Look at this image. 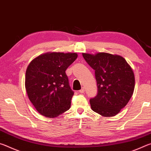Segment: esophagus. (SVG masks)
<instances>
[{
	"label": "esophagus",
	"instance_id": "esophagus-1",
	"mask_svg": "<svg viewBox=\"0 0 151 151\" xmlns=\"http://www.w3.org/2000/svg\"><path fill=\"white\" fill-rule=\"evenodd\" d=\"M79 93H85V88H84V87L82 88L81 90L79 91Z\"/></svg>",
	"mask_w": 151,
	"mask_h": 151
}]
</instances>
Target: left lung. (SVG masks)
<instances>
[{
	"label": "left lung",
	"instance_id": "1",
	"mask_svg": "<svg viewBox=\"0 0 151 151\" xmlns=\"http://www.w3.org/2000/svg\"><path fill=\"white\" fill-rule=\"evenodd\" d=\"M83 58L95 70L98 93L90 99L93 111L106 117L115 116L129 103L135 81L132 68L121 56L106 52L83 53Z\"/></svg>",
	"mask_w": 151,
	"mask_h": 151
}]
</instances>
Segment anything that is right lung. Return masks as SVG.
<instances>
[{"mask_svg":"<svg viewBox=\"0 0 151 151\" xmlns=\"http://www.w3.org/2000/svg\"><path fill=\"white\" fill-rule=\"evenodd\" d=\"M77 57L75 52H47L30 63L25 88L29 100L40 114L55 118L70 109L74 92L65 70Z\"/></svg>","mask_w":151,"mask_h":151,"instance_id":"right-lung-1","label":"right lung"}]
</instances>
